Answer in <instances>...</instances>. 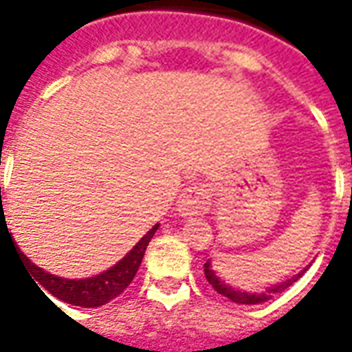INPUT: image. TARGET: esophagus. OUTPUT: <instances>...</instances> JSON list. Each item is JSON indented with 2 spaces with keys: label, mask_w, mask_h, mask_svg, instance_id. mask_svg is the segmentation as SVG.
Returning a JSON list of instances; mask_svg holds the SVG:
<instances>
[{
  "label": "esophagus",
  "mask_w": 352,
  "mask_h": 352,
  "mask_svg": "<svg viewBox=\"0 0 352 352\" xmlns=\"http://www.w3.org/2000/svg\"><path fill=\"white\" fill-rule=\"evenodd\" d=\"M212 204V195L210 188L202 183L188 186L183 190V195L179 196V214L181 216H202L210 210Z\"/></svg>",
  "instance_id": "obj_1"
}]
</instances>
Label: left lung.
Returning a JSON list of instances; mask_svg holds the SVG:
<instances>
[{
    "mask_svg": "<svg viewBox=\"0 0 352 352\" xmlns=\"http://www.w3.org/2000/svg\"><path fill=\"white\" fill-rule=\"evenodd\" d=\"M305 272H307V270H302L300 274H296V276H293L291 279H285V281H281V283H277V285L270 287L266 293H246V291H239L235 287L227 285L226 281H221V279L216 276V272H214V267L210 264V260L204 264V276H206L208 283L214 287L219 295L227 296L229 300H233L236 305H260V302H266L267 298H272V296L277 295V293L285 291L287 287L293 285L296 279L302 276Z\"/></svg>",
    "mask_w": 352,
    "mask_h": 352,
    "instance_id": "left-lung-1",
    "label": "left lung"
}]
</instances>
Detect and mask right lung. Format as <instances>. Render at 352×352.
Wrapping results in <instances>:
<instances>
[{
    "instance_id": "1",
    "label": "right lung",
    "mask_w": 352,
    "mask_h": 352,
    "mask_svg": "<svg viewBox=\"0 0 352 352\" xmlns=\"http://www.w3.org/2000/svg\"><path fill=\"white\" fill-rule=\"evenodd\" d=\"M157 227L160 226L152 227L133 246V250H129L126 256L123 260H119L116 266H111L104 274H100V276L88 277V279H65V277L52 276V274H47L44 270L34 266L21 250L19 252H21V256L25 258V262L28 264L30 277H36V281L44 287L47 293H52L56 298L63 300L67 305H73V307L96 308L117 298V296L125 291L126 287L131 285V281L135 279L136 272L140 267V262L144 258L146 246L152 241V236L157 231Z\"/></svg>"
}]
</instances>
